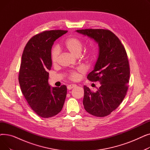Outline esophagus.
Returning <instances> with one entry per match:
<instances>
[{"label": "esophagus", "mask_w": 150, "mask_h": 150, "mask_svg": "<svg viewBox=\"0 0 150 150\" xmlns=\"http://www.w3.org/2000/svg\"><path fill=\"white\" fill-rule=\"evenodd\" d=\"M75 87H76V84H69V85L67 86V89L68 90H71Z\"/></svg>", "instance_id": "1"}]
</instances>
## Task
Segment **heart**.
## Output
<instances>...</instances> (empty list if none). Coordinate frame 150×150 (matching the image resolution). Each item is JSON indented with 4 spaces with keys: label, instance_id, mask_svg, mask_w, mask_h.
Segmentation results:
<instances>
[{
    "label": "heart",
    "instance_id": "1",
    "mask_svg": "<svg viewBox=\"0 0 150 150\" xmlns=\"http://www.w3.org/2000/svg\"><path fill=\"white\" fill-rule=\"evenodd\" d=\"M64 47L71 54L75 57H78L81 54L83 49V42L79 38L70 37L66 41ZM59 52V49L57 46L54 47L52 49L51 52V59L53 64H56L57 62ZM78 77H79V74L76 71L71 72L69 74V78L72 80H76Z\"/></svg>",
    "mask_w": 150,
    "mask_h": 150
}]
</instances>
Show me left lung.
I'll return each instance as SVG.
<instances>
[{
    "label": "left lung",
    "mask_w": 150,
    "mask_h": 150,
    "mask_svg": "<svg viewBox=\"0 0 150 150\" xmlns=\"http://www.w3.org/2000/svg\"><path fill=\"white\" fill-rule=\"evenodd\" d=\"M76 32L94 39L99 47L94 69L87 78L101 86L96 92L84 86V108L92 115L107 116L120 105L128 91L130 69L127 52L120 39L109 30L91 28Z\"/></svg>",
    "instance_id": "obj_1"
}]
</instances>
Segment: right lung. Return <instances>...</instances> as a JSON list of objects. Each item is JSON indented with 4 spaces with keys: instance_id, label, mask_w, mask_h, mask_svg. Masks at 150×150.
I'll return each mask as SVG.
<instances>
[{
    "instance_id": "add662e5",
    "label": "right lung",
    "mask_w": 150,
    "mask_h": 150,
    "mask_svg": "<svg viewBox=\"0 0 150 150\" xmlns=\"http://www.w3.org/2000/svg\"><path fill=\"white\" fill-rule=\"evenodd\" d=\"M67 30L44 31L31 38L22 55L19 74L21 91L33 111L39 116L49 118L62 109L67 87L52 88L48 70L51 69V50L54 42Z\"/></svg>"
}]
</instances>
